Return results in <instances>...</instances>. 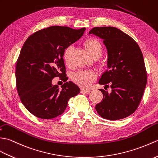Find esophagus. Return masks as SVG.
Here are the masks:
<instances>
[{"mask_svg":"<svg viewBox=\"0 0 158 158\" xmlns=\"http://www.w3.org/2000/svg\"><path fill=\"white\" fill-rule=\"evenodd\" d=\"M81 92L82 93H89L90 92V90H88V89H81Z\"/></svg>","mask_w":158,"mask_h":158,"instance_id":"esophagus-1","label":"esophagus"}]
</instances>
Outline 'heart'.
<instances>
[{"label":"heart","mask_w":158,"mask_h":158,"mask_svg":"<svg viewBox=\"0 0 158 158\" xmlns=\"http://www.w3.org/2000/svg\"><path fill=\"white\" fill-rule=\"evenodd\" d=\"M85 49L89 54L93 57H100L103 53V47L101 43L94 38H90L86 40L85 43ZM72 46H68L65 48L63 52V58L65 64L68 66L71 65V57L73 52ZM97 78V73L90 70H82L76 73L73 76V80L77 85L83 88H88Z\"/></svg>","instance_id":"obj_1"}]
</instances>
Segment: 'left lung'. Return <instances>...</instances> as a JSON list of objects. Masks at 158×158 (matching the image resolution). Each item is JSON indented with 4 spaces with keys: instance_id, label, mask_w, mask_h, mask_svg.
<instances>
[{
    "instance_id": "obj_1",
    "label": "left lung",
    "mask_w": 158,
    "mask_h": 158,
    "mask_svg": "<svg viewBox=\"0 0 158 158\" xmlns=\"http://www.w3.org/2000/svg\"><path fill=\"white\" fill-rule=\"evenodd\" d=\"M89 34L103 40L108 52L107 68L99 85L110 84L111 92L99 89L103 100L95 109L101 117L110 120L125 118L134 113L141 102L147 85V72L138 44L114 27H95Z\"/></svg>"
}]
</instances>
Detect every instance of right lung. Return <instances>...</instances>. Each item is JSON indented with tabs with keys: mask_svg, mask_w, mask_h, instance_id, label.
I'll return each mask as SVG.
<instances>
[{
	"mask_svg": "<svg viewBox=\"0 0 158 158\" xmlns=\"http://www.w3.org/2000/svg\"><path fill=\"white\" fill-rule=\"evenodd\" d=\"M85 30L53 26L36 31L24 43L17 61L16 87L22 103L36 117H57L65 110L70 98L80 92L74 83L67 81L63 52ZM55 77L65 82L61 89L52 85Z\"/></svg>",
	"mask_w": 158,
	"mask_h": 158,
	"instance_id": "right-lung-1",
	"label": "right lung"
}]
</instances>
